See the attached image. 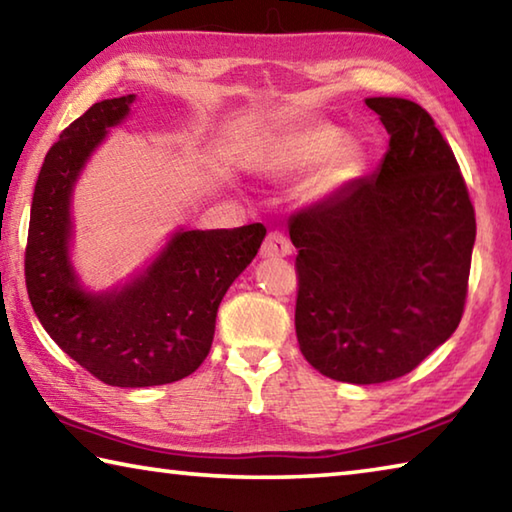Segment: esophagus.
Here are the masks:
<instances>
[{"mask_svg": "<svg viewBox=\"0 0 512 512\" xmlns=\"http://www.w3.org/2000/svg\"><path fill=\"white\" fill-rule=\"evenodd\" d=\"M259 253H262L264 259L287 257V255H291V241L287 235H284V232L273 230V232H268V237L264 239L262 250H259Z\"/></svg>", "mask_w": 512, "mask_h": 512, "instance_id": "obj_1", "label": "esophagus"}]
</instances>
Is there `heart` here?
Here are the masks:
<instances>
[{
    "label": "heart",
    "mask_w": 512,
    "mask_h": 512,
    "mask_svg": "<svg viewBox=\"0 0 512 512\" xmlns=\"http://www.w3.org/2000/svg\"><path fill=\"white\" fill-rule=\"evenodd\" d=\"M307 180L311 196H327L352 183L361 169L357 146L343 142V133L332 124H311L277 137L262 158V167L275 176H289L316 164Z\"/></svg>",
    "instance_id": "heart-1"
}]
</instances>
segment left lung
<instances>
[{
	"instance_id": "obj_1",
	"label": "left lung",
	"mask_w": 512,
	"mask_h": 512,
	"mask_svg": "<svg viewBox=\"0 0 512 512\" xmlns=\"http://www.w3.org/2000/svg\"><path fill=\"white\" fill-rule=\"evenodd\" d=\"M366 106L391 135L381 167L289 219L300 352L348 384L402 377L454 334L476 237L461 167L429 112L395 97Z\"/></svg>"
}]
</instances>
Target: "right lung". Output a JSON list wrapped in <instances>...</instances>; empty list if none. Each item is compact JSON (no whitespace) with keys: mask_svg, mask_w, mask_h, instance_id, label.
Masks as SVG:
<instances>
[{"mask_svg":"<svg viewBox=\"0 0 512 512\" xmlns=\"http://www.w3.org/2000/svg\"><path fill=\"white\" fill-rule=\"evenodd\" d=\"M133 99L94 103L60 133L38 173L24 250L29 300L42 327L90 375L121 388L171 384L201 366L212 348L216 309L266 235L262 223L178 232L128 287L106 296L79 289L67 255L72 187Z\"/></svg>","mask_w":512,"mask_h":512,"instance_id":"obj_1","label":"right lung"}]
</instances>
